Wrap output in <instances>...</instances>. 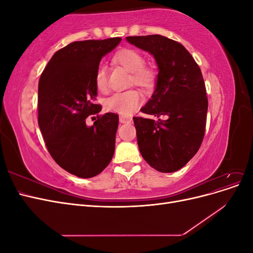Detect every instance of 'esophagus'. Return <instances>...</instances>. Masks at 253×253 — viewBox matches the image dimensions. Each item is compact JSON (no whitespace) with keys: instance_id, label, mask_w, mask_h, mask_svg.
<instances>
[{"instance_id":"obj_1","label":"esophagus","mask_w":253,"mask_h":253,"mask_svg":"<svg viewBox=\"0 0 253 253\" xmlns=\"http://www.w3.org/2000/svg\"><path fill=\"white\" fill-rule=\"evenodd\" d=\"M119 121H120V124H126V122H129V121H131V118H128V117H124V116H120V117H119Z\"/></svg>"}]
</instances>
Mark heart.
<instances>
[{
    "label": "heart",
    "mask_w": 253,
    "mask_h": 253,
    "mask_svg": "<svg viewBox=\"0 0 253 253\" xmlns=\"http://www.w3.org/2000/svg\"><path fill=\"white\" fill-rule=\"evenodd\" d=\"M118 64L132 73V82L135 85L148 88L155 81V71L150 66H144V58L139 51L131 48L119 50L114 57ZM95 83L100 91L108 89V73L104 66H99L95 75ZM142 102V96L137 90L129 89L120 93H115L105 100V109L127 116L132 114Z\"/></svg>",
    "instance_id": "b5f03b06"
}]
</instances>
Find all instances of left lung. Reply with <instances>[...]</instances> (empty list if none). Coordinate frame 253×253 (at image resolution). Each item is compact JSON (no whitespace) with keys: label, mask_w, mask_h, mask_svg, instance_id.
<instances>
[{"label":"left lung","mask_w":253,"mask_h":253,"mask_svg":"<svg viewBox=\"0 0 253 253\" xmlns=\"http://www.w3.org/2000/svg\"><path fill=\"white\" fill-rule=\"evenodd\" d=\"M154 57L158 66L155 90L140 110L157 120L134 117L143 159L163 173L186 166L204 139L208 99L200 66L182 45L160 35L126 37Z\"/></svg>","instance_id":"obj_1"}]
</instances>
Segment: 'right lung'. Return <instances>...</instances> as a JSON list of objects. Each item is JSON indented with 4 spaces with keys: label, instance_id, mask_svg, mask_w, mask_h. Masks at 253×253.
<instances>
[{
    "label": "right lung",
    "instance_id": "add662e5",
    "mask_svg": "<svg viewBox=\"0 0 253 253\" xmlns=\"http://www.w3.org/2000/svg\"><path fill=\"white\" fill-rule=\"evenodd\" d=\"M120 41L110 38L68 44L51 57L40 77L38 124L45 144L62 169L81 178L101 173L115 152L118 115L97 116L89 126L85 119L101 111L95 103V75L102 57Z\"/></svg>",
    "mask_w": 253,
    "mask_h": 253
}]
</instances>
